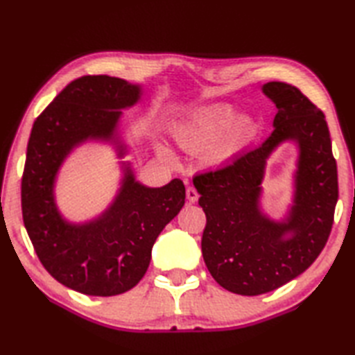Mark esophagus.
I'll use <instances>...</instances> for the list:
<instances>
[{"label":"esophagus","instance_id":"1","mask_svg":"<svg viewBox=\"0 0 355 355\" xmlns=\"http://www.w3.org/2000/svg\"><path fill=\"white\" fill-rule=\"evenodd\" d=\"M186 198L189 202H197L198 201V192L193 189V187H187L186 189Z\"/></svg>","mask_w":355,"mask_h":355}]
</instances>
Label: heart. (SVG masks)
<instances>
[{"instance_id":"obj_1","label":"heart","mask_w":355,"mask_h":355,"mask_svg":"<svg viewBox=\"0 0 355 355\" xmlns=\"http://www.w3.org/2000/svg\"><path fill=\"white\" fill-rule=\"evenodd\" d=\"M232 105L218 103L198 111L178 128L175 139L180 146L191 153L206 150V162L223 164L243 149L254 132V123L248 117H236Z\"/></svg>"}]
</instances>
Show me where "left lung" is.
Returning <instances> with one entry per match:
<instances>
[{
  "label": "left lung",
  "instance_id": "8db88e82",
  "mask_svg": "<svg viewBox=\"0 0 355 355\" xmlns=\"http://www.w3.org/2000/svg\"><path fill=\"white\" fill-rule=\"evenodd\" d=\"M262 92L277 108L270 137L232 164L193 178L206 214V267L223 288L241 296L273 291L304 273L327 244L338 198L325 114L285 82H268ZM285 139L298 143L300 158L289 218L276 223L259 209L260 183L266 158Z\"/></svg>",
  "mask_w": 355,
  "mask_h": 355
}]
</instances>
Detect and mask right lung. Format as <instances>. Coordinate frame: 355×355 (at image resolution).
Here are the masks:
<instances>
[{
    "mask_svg": "<svg viewBox=\"0 0 355 355\" xmlns=\"http://www.w3.org/2000/svg\"><path fill=\"white\" fill-rule=\"evenodd\" d=\"M140 94V85L123 79L82 76L53 99L30 132L21 182L26 230L44 268L88 296H116L137 285L157 236L184 206L182 180L146 187L130 168L114 202L97 220L69 223L55 205L53 187L65 157L85 140L114 137L120 110L137 103Z\"/></svg>",
    "mask_w": 355,
    "mask_h": 355,
    "instance_id": "obj_1",
    "label": "right lung"
}]
</instances>
